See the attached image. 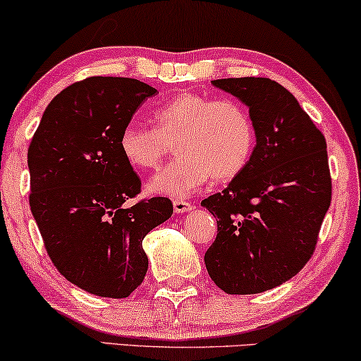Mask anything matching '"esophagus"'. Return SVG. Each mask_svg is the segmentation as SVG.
Here are the masks:
<instances>
[{
	"label": "esophagus",
	"mask_w": 361,
	"mask_h": 361,
	"mask_svg": "<svg viewBox=\"0 0 361 361\" xmlns=\"http://www.w3.org/2000/svg\"><path fill=\"white\" fill-rule=\"evenodd\" d=\"M192 207H195V206H192L191 202L185 201V200H175L173 201V209H175V212H178V214H181V212L191 211Z\"/></svg>",
	"instance_id": "34e87169"
}]
</instances>
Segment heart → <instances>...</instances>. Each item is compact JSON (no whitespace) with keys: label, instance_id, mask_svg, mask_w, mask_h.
Returning a JSON list of instances; mask_svg holds the SVG:
<instances>
[{"label":"heart","instance_id":"heart-1","mask_svg":"<svg viewBox=\"0 0 361 361\" xmlns=\"http://www.w3.org/2000/svg\"><path fill=\"white\" fill-rule=\"evenodd\" d=\"M154 128L130 121L119 134V150L137 170H152L175 142L178 157L154 175L149 191L180 200L211 178L227 183L245 170L255 149L252 116L235 99L181 93L152 111Z\"/></svg>","mask_w":361,"mask_h":361}]
</instances>
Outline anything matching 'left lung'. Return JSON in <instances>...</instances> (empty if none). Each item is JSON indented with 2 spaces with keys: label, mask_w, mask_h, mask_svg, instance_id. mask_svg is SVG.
Here are the masks:
<instances>
[{
  "label": "left lung",
  "mask_w": 361,
  "mask_h": 361,
  "mask_svg": "<svg viewBox=\"0 0 361 361\" xmlns=\"http://www.w3.org/2000/svg\"><path fill=\"white\" fill-rule=\"evenodd\" d=\"M212 85L248 106L257 145L245 170L201 202L217 221L204 263L227 294L263 293L301 271L316 250L332 200L326 137L276 81Z\"/></svg>",
  "instance_id": "obj_1"
}]
</instances>
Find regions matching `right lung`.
Listing matches in <instances>:
<instances>
[{"mask_svg":"<svg viewBox=\"0 0 361 361\" xmlns=\"http://www.w3.org/2000/svg\"><path fill=\"white\" fill-rule=\"evenodd\" d=\"M150 85L134 78L91 77L70 85L44 111L30 140L29 206L55 268L101 298H128L149 268L142 240L170 219L169 197L128 206L140 178L118 140Z\"/></svg>","mask_w":361,"mask_h":361,"instance_id":"right-lung-1","label":"right lung"}]
</instances>
